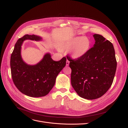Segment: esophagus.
<instances>
[{
	"instance_id": "esophagus-1",
	"label": "esophagus",
	"mask_w": 128,
	"mask_h": 128,
	"mask_svg": "<svg viewBox=\"0 0 128 128\" xmlns=\"http://www.w3.org/2000/svg\"><path fill=\"white\" fill-rule=\"evenodd\" d=\"M69 62H69L68 60H67V61H66V66H69Z\"/></svg>"
}]
</instances>
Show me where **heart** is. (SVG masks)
<instances>
[{"instance_id":"b5f03b06","label":"heart","mask_w":128,"mask_h":128,"mask_svg":"<svg viewBox=\"0 0 128 128\" xmlns=\"http://www.w3.org/2000/svg\"><path fill=\"white\" fill-rule=\"evenodd\" d=\"M91 42L86 37L76 36L66 38L59 46L62 51L67 52L70 50L72 57L74 59H79L86 56L90 51Z\"/></svg>"}]
</instances>
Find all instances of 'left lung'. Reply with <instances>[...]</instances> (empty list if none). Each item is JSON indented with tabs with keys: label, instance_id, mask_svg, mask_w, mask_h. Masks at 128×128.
I'll return each instance as SVG.
<instances>
[{
	"label": "left lung",
	"instance_id": "left-lung-1",
	"mask_svg": "<svg viewBox=\"0 0 128 128\" xmlns=\"http://www.w3.org/2000/svg\"><path fill=\"white\" fill-rule=\"evenodd\" d=\"M95 44L86 54L70 61L71 83L78 95L92 100L101 97L113 82L117 62L111 42L99 34H94Z\"/></svg>",
	"mask_w": 128,
	"mask_h": 128
}]
</instances>
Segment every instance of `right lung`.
I'll list each match as a JSON object with an SVG mask.
<instances>
[{
    "label": "right lung",
    "instance_id": "1",
    "mask_svg": "<svg viewBox=\"0 0 128 128\" xmlns=\"http://www.w3.org/2000/svg\"><path fill=\"white\" fill-rule=\"evenodd\" d=\"M42 39L34 34H26L18 40L10 56L11 75L15 86L22 94L31 97L47 95L54 86L56 76L66 64L65 57L55 61L48 53L36 64L29 65L23 60L21 51L24 41H40Z\"/></svg>",
    "mask_w": 128,
    "mask_h": 128
}]
</instances>
